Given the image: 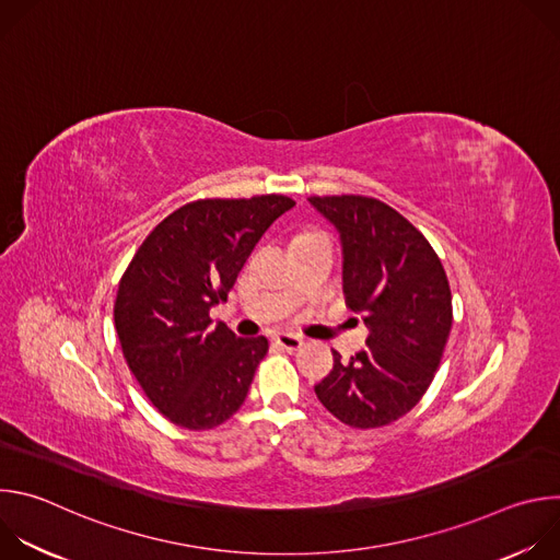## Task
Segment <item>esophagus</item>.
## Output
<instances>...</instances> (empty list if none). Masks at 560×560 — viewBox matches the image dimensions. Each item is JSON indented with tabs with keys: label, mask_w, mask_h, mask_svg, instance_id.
<instances>
[{
	"label": "esophagus",
	"mask_w": 560,
	"mask_h": 560,
	"mask_svg": "<svg viewBox=\"0 0 560 560\" xmlns=\"http://www.w3.org/2000/svg\"><path fill=\"white\" fill-rule=\"evenodd\" d=\"M272 341H275L277 348L288 350V352H294V350H299L303 346V339L296 337V335H277Z\"/></svg>",
	"instance_id": "obj_1"
}]
</instances>
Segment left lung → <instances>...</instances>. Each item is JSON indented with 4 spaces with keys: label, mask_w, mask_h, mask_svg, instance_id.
I'll return each mask as SVG.
<instances>
[{
    "label": "left lung",
    "mask_w": 560,
    "mask_h": 560,
    "mask_svg": "<svg viewBox=\"0 0 560 560\" xmlns=\"http://www.w3.org/2000/svg\"><path fill=\"white\" fill-rule=\"evenodd\" d=\"M341 236L343 294L370 328L365 350L314 385L341 423L381 428L408 415L430 387L452 328V292L428 238L387 203L310 197Z\"/></svg>",
    "instance_id": "1"
}]
</instances>
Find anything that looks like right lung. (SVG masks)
<instances>
[{"label":"right lung","mask_w":560,"mask_h":560,"mask_svg":"<svg viewBox=\"0 0 560 560\" xmlns=\"http://www.w3.org/2000/svg\"><path fill=\"white\" fill-rule=\"evenodd\" d=\"M294 206L283 195L199 199L159 223L126 268L115 328L150 404L186 430H212L244 406L266 337L212 326L261 234Z\"/></svg>","instance_id":"right-lung-1"}]
</instances>
